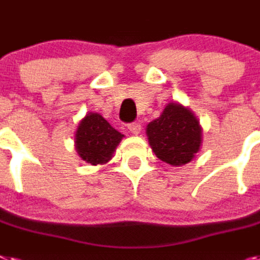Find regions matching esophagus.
Segmentation results:
<instances>
[{"instance_id":"obj_1","label":"esophagus","mask_w":260,"mask_h":260,"mask_svg":"<svg viewBox=\"0 0 260 260\" xmlns=\"http://www.w3.org/2000/svg\"><path fill=\"white\" fill-rule=\"evenodd\" d=\"M128 129L134 135H139L141 132V124L140 123H131L128 124Z\"/></svg>"}]
</instances>
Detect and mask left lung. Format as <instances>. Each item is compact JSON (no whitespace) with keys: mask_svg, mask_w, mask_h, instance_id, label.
I'll list each match as a JSON object with an SVG mask.
<instances>
[{"mask_svg":"<svg viewBox=\"0 0 260 260\" xmlns=\"http://www.w3.org/2000/svg\"><path fill=\"white\" fill-rule=\"evenodd\" d=\"M152 150L173 167L185 165L200 150L202 129L193 113L177 103H169L160 117L147 126Z\"/></svg>","mask_w":260,"mask_h":260,"instance_id":"left-lung-1","label":"left lung"}]
</instances>
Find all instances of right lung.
I'll return each instance as SVG.
<instances>
[{"mask_svg": "<svg viewBox=\"0 0 260 260\" xmlns=\"http://www.w3.org/2000/svg\"><path fill=\"white\" fill-rule=\"evenodd\" d=\"M124 135L117 132L96 112L87 113L78 126L75 136L76 152L91 165L106 164L121 141Z\"/></svg>", "mask_w": 260, "mask_h": 260, "instance_id": "right-lung-1", "label": "right lung"}]
</instances>
